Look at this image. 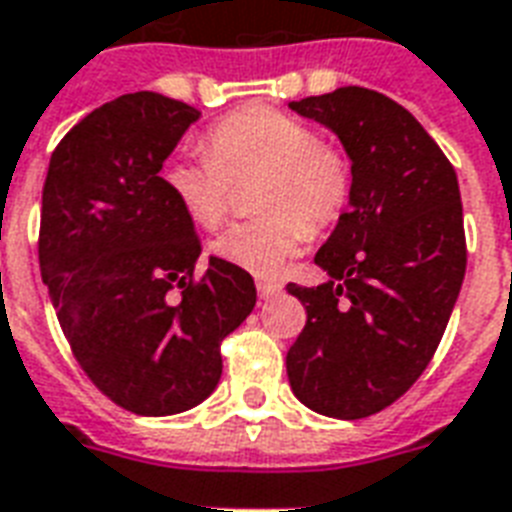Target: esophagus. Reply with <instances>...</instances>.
Wrapping results in <instances>:
<instances>
[{"instance_id":"34e87169","label":"esophagus","mask_w":512,"mask_h":512,"mask_svg":"<svg viewBox=\"0 0 512 512\" xmlns=\"http://www.w3.org/2000/svg\"><path fill=\"white\" fill-rule=\"evenodd\" d=\"M256 291H259V296L264 301L275 299V296H280V291H283V285L280 283H269V280H259L256 283Z\"/></svg>"}]
</instances>
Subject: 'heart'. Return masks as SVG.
<instances>
[{
  "label": "heart",
  "instance_id": "heart-1",
  "mask_svg": "<svg viewBox=\"0 0 512 512\" xmlns=\"http://www.w3.org/2000/svg\"><path fill=\"white\" fill-rule=\"evenodd\" d=\"M205 152L178 154L162 181L186 219L216 229L227 219L235 186L251 194L259 219L237 221L211 243L216 259L253 275H275L307 232L320 235L342 219L352 197V162L301 117L272 106H243L205 130Z\"/></svg>",
  "mask_w": 512,
  "mask_h": 512
}]
</instances>
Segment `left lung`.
<instances>
[{
  "instance_id": "left-lung-1",
  "label": "left lung",
  "mask_w": 512,
  "mask_h": 512,
  "mask_svg": "<svg viewBox=\"0 0 512 512\" xmlns=\"http://www.w3.org/2000/svg\"><path fill=\"white\" fill-rule=\"evenodd\" d=\"M352 160V197L315 256L328 280L288 283L304 304L285 358L293 395L323 417L392 406L433 360L467 267L454 165L417 117L368 87L291 101Z\"/></svg>"
}]
</instances>
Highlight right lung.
Returning a JSON list of instances; mask_svg holds the SVG:
<instances>
[{
  "instance_id": "obj_1",
  "label": "right lung",
  "mask_w": 512,
  "mask_h": 512,
  "mask_svg": "<svg viewBox=\"0 0 512 512\" xmlns=\"http://www.w3.org/2000/svg\"><path fill=\"white\" fill-rule=\"evenodd\" d=\"M200 117L168 95L98 106L55 146L39 269L87 379L141 417L181 414L221 379V342L251 315L253 277L211 256L160 170Z\"/></svg>"
}]
</instances>
